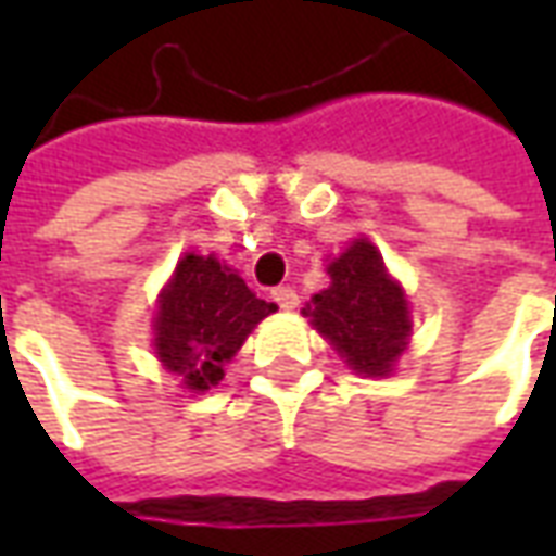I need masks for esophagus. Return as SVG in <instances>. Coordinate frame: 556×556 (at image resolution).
<instances>
[{"instance_id": "1", "label": "esophagus", "mask_w": 556, "mask_h": 556, "mask_svg": "<svg viewBox=\"0 0 556 556\" xmlns=\"http://www.w3.org/2000/svg\"><path fill=\"white\" fill-rule=\"evenodd\" d=\"M270 298L279 303V309H294L298 306V291L291 286H279V289L270 291Z\"/></svg>"}]
</instances>
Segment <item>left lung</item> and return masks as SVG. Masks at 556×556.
<instances>
[{
  "instance_id": "left-lung-1",
  "label": "left lung",
  "mask_w": 556,
  "mask_h": 556,
  "mask_svg": "<svg viewBox=\"0 0 556 556\" xmlns=\"http://www.w3.org/2000/svg\"><path fill=\"white\" fill-rule=\"evenodd\" d=\"M330 286L303 309L354 372L387 375L408 345L405 291L369 241H354L327 267Z\"/></svg>"
}]
</instances>
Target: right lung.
<instances>
[{
  "label": "right lung",
  "mask_w": 556,
  "mask_h": 556,
  "mask_svg": "<svg viewBox=\"0 0 556 556\" xmlns=\"http://www.w3.org/2000/svg\"><path fill=\"white\" fill-rule=\"evenodd\" d=\"M270 313H277V303L255 298L214 255L187 253L160 294L154 349L187 390L202 393L223 381L226 361Z\"/></svg>",
  "instance_id": "obj_1"
}]
</instances>
